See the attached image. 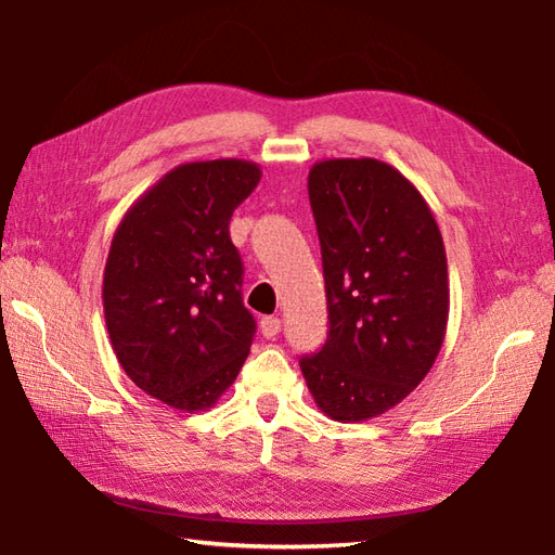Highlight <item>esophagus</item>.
<instances>
[{
	"instance_id": "obj_1",
	"label": "esophagus",
	"mask_w": 555,
	"mask_h": 555,
	"mask_svg": "<svg viewBox=\"0 0 555 555\" xmlns=\"http://www.w3.org/2000/svg\"><path fill=\"white\" fill-rule=\"evenodd\" d=\"M259 328H262L264 338H274L281 332V320H279V317H262Z\"/></svg>"
}]
</instances>
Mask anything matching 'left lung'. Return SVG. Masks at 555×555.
<instances>
[{
  "label": "left lung",
  "mask_w": 555,
  "mask_h": 555,
  "mask_svg": "<svg viewBox=\"0 0 555 555\" xmlns=\"http://www.w3.org/2000/svg\"><path fill=\"white\" fill-rule=\"evenodd\" d=\"M322 245L328 334L300 358L317 408L362 422L410 396L439 356L448 267L429 205L379 159L317 162L308 179Z\"/></svg>",
  "instance_id": "1"
}]
</instances>
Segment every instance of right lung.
Returning <instances> with one entry per match:
<instances>
[{
    "label": "right lung",
    "mask_w": 555,
    "mask_h": 555,
    "mask_svg": "<svg viewBox=\"0 0 555 555\" xmlns=\"http://www.w3.org/2000/svg\"><path fill=\"white\" fill-rule=\"evenodd\" d=\"M259 179L245 159L181 164L114 233L102 281L112 348L138 388L176 410L215 405L250 352L257 324L229 221Z\"/></svg>",
    "instance_id": "obj_1"
}]
</instances>
